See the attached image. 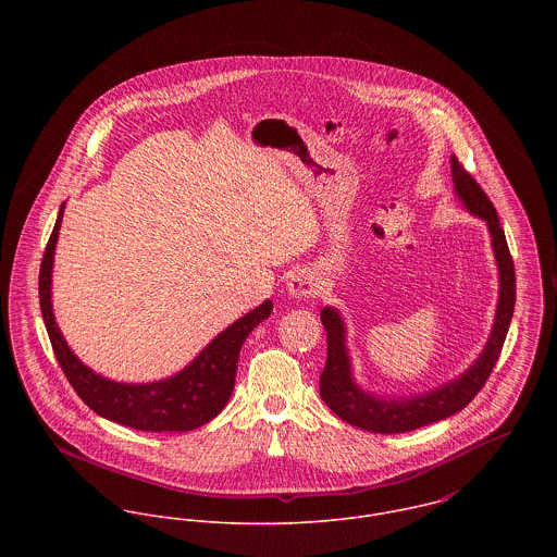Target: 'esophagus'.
<instances>
[{"label":"esophagus","instance_id":"1","mask_svg":"<svg viewBox=\"0 0 557 557\" xmlns=\"http://www.w3.org/2000/svg\"><path fill=\"white\" fill-rule=\"evenodd\" d=\"M287 289H289L292 298L309 300V298L319 296L321 285H319L318 276L311 270H298L296 274H292V278L287 283Z\"/></svg>","mask_w":557,"mask_h":557}]
</instances>
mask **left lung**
<instances>
[{
	"mask_svg": "<svg viewBox=\"0 0 557 557\" xmlns=\"http://www.w3.org/2000/svg\"><path fill=\"white\" fill-rule=\"evenodd\" d=\"M453 182L455 193L463 201V206L486 223L491 244L499 270V300L491 336L478 356L476 362L457 380L442 384L440 388L409 398H377L362 388L356 386L351 377V362L345 347V323L336 309L325 307L321 311V323L327 334V360L323 373L319 377V395L325 405L345 422L373 431V433H405L420 429L424 424L444 420L476 397L486 384L499 351L504 347L508 325L515 313V298H517V281H515V265L506 244L504 230L499 225L497 212L484 190L480 188L472 173L453 154Z\"/></svg>",
	"mask_w": 557,
	"mask_h": 557,
	"instance_id": "1",
	"label": "left lung"
}]
</instances>
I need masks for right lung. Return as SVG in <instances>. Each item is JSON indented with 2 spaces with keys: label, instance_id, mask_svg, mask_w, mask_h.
I'll use <instances>...</instances> for the list:
<instances>
[{
  "label": "right lung",
  "instance_id": "1",
  "mask_svg": "<svg viewBox=\"0 0 557 557\" xmlns=\"http://www.w3.org/2000/svg\"><path fill=\"white\" fill-rule=\"evenodd\" d=\"M64 206L60 208L53 234L47 242L45 257L40 263L38 292H40V311L55 351V358L69 377L71 386L79 395L81 400L94 409L98 416L152 433H175V431H193L214 416L227 405L236 384L239 349L246 336L259 325V321L270 318L272 302L265 300L244 318L225 327L199 356L180 373L152 382V384H120L111 382L91 369H87L79 358L71 351L64 341L51 305V270L53 255L60 236V225L64 216Z\"/></svg>",
  "mask_w": 557,
  "mask_h": 557
}]
</instances>
